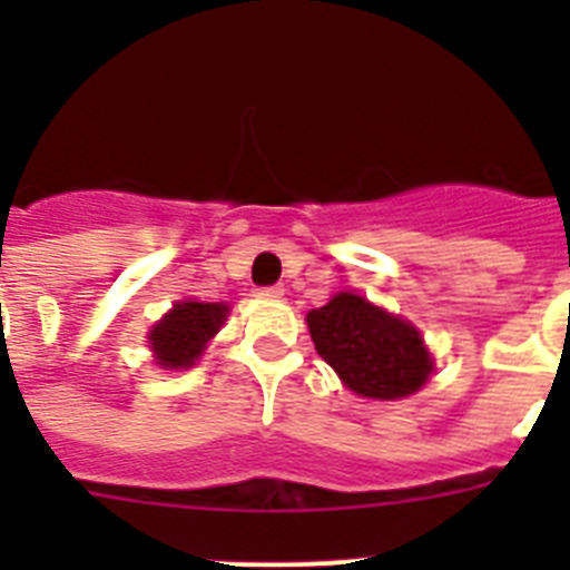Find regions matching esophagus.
Wrapping results in <instances>:
<instances>
[{"instance_id":"obj_1","label":"esophagus","mask_w":570,"mask_h":570,"mask_svg":"<svg viewBox=\"0 0 570 570\" xmlns=\"http://www.w3.org/2000/svg\"><path fill=\"white\" fill-rule=\"evenodd\" d=\"M256 294L268 296V299H276V296L285 294V288H282V285H268V288H259V291H256Z\"/></svg>"}]
</instances>
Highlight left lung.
<instances>
[{"label": "left lung", "instance_id": "left-lung-1", "mask_svg": "<svg viewBox=\"0 0 570 570\" xmlns=\"http://www.w3.org/2000/svg\"><path fill=\"white\" fill-rule=\"evenodd\" d=\"M316 354L360 396L400 400L420 391L431 356L420 331L356 294H336L308 314Z\"/></svg>", "mask_w": 570, "mask_h": 570}]
</instances>
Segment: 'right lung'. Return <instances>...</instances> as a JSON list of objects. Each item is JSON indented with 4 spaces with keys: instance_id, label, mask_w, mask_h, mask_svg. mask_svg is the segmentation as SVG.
Wrapping results in <instances>:
<instances>
[{
    "instance_id": "add662e5",
    "label": "right lung",
    "mask_w": 570,
    "mask_h": 570,
    "mask_svg": "<svg viewBox=\"0 0 570 570\" xmlns=\"http://www.w3.org/2000/svg\"><path fill=\"white\" fill-rule=\"evenodd\" d=\"M228 305L223 302H179L154 331L150 347L165 367L194 365L205 351V342L219 331Z\"/></svg>"
}]
</instances>
